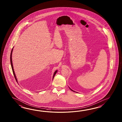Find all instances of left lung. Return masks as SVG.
<instances>
[{"label": "left lung", "mask_w": 122, "mask_h": 122, "mask_svg": "<svg viewBox=\"0 0 122 122\" xmlns=\"http://www.w3.org/2000/svg\"><path fill=\"white\" fill-rule=\"evenodd\" d=\"M70 89H71V91H73V92H75V91H73V90H72V89H71V88H70Z\"/></svg>", "instance_id": "left-lung-1"}]
</instances>
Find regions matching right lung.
I'll return each mask as SVG.
<instances>
[{
    "mask_svg": "<svg viewBox=\"0 0 122 122\" xmlns=\"http://www.w3.org/2000/svg\"><path fill=\"white\" fill-rule=\"evenodd\" d=\"M13 49L12 50V51H11V52L10 54V63H11V67H12V71H13V75L14 76V77L15 78V79H16V80L17 82V79H16V75H15V72H14V69H13V62H12V52H13ZM57 70H56L55 71V73H54V75H53V79H54V77H55V74H56V73L57 72Z\"/></svg>",
    "mask_w": 122,
    "mask_h": 122,
    "instance_id": "add662e5",
    "label": "right lung"
}]
</instances>
